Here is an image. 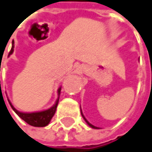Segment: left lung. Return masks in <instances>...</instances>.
<instances>
[{
  "mask_svg": "<svg viewBox=\"0 0 152 152\" xmlns=\"http://www.w3.org/2000/svg\"><path fill=\"white\" fill-rule=\"evenodd\" d=\"M81 115H82V116H83V118H84V119H85V121H86V123H87L88 125L90 126H91V127H92V128H95V129H97V127H96V126H93V125H91V123H90V122H89V121H88L87 120H86V117H85V116H84V115H83V114H82V112H81Z\"/></svg>",
  "mask_w": 152,
  "mask_h": 152,
  "instance_id": "8db88e82",
  "label": "left lung"
}]
</instances>
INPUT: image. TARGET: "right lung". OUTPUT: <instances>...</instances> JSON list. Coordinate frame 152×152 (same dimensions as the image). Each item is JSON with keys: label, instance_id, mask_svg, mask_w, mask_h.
Masks as SVG:
<instances>
[{"label": "right lung", "instance_id": "add662e5", "mask_svg": "<svg viewBox=\"0 0 152 152\" xmlns=\"http://www.w3.org/2000/svg\"><path fill=\"white\" fill-rule=\"evenodd\" d=\"M13 48H14V45L12 44L11 50L9 52V55H11L12 53L13 52ZM60 93H61V87L58 89V95H60ZM8 102H9V100H8ZM58 102H59V98L57 99L56 104L49 110L41 111V112H34V113H22V112H19L12 105L11 102H9V103H10L12 109L13 110V111L23 121H25L26 123H28L29 125L33 126H47L50 123L52 117L54 116V115L56 113V110L57 105H58Z\"/></svg>", "mask_w": 152, "mask_h": 152}]
</instances>
